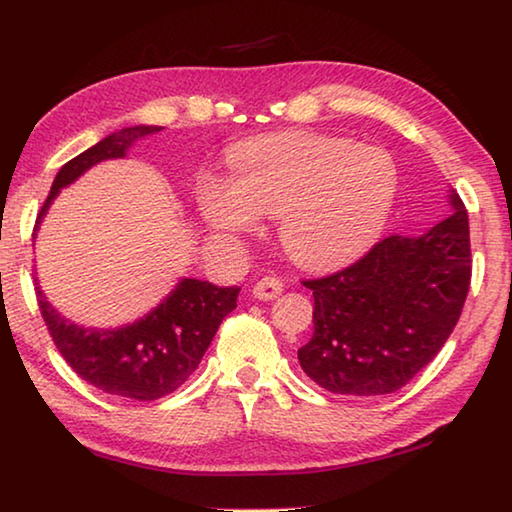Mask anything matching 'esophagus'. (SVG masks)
Wrapping results in <instances>:
<instances>
[{
  "mask_svg": "<svg viewBox=\"0 0 512 512\" xmlns=\"http://www.w3.org/2000/svg\"><path fill=\"white\" fill-rule=\"evenodd\" d=\"M282 289H284V284H282L280 277L266 275V277H262V280H259V282L255 284V287H253V296H255L257 300H273V298L280 296Z\"/></svg>",
  "mask_w": 512,
  "mask_h": 512,
  "instance_id": "34e87169",
  "label": "esophagus"
}]
</instances>
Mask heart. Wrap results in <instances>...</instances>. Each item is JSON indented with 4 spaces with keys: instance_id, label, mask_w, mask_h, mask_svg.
<instances>
[{
    "instance_id": "b5f03b06",
    "label": "heart",
    "mask_w": 512,
    "mask_h": 512,
    "mask_svg": "<svg viewBox=\"0 0 512 512\" xmlns=\"http://www.w3.org/2000/svg\"><path fill=\"white\" fill-rule=\"evenodd\" d=\"M395 192L397 169L384 149L318 133H282L237 144L230 180L205 173L196 203L219 235L255 230L259 214L280 216L282 246L298 264L334 268L375 244Z\"/></svg>"
}]
</instances>
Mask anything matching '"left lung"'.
<instances>
[{
    "label": "left lung",
    "mask_w": 512,
    "mask_h": 512,
    "mask_svg": "<svg viewBox=\"0 0 512 512\" xmlns=\"http://www.w3.org/2000/svg\"><path fill=\"white\" fill-rule=\"evenodd\" d=\"M420 237L391 235L352 266L307 280L314 291V336L298 350L309 379L336 395L400 391L436 357L470 291L467 210Z\"/></svg>",
    "instance_id": "8db88e82"
}]
</instances>
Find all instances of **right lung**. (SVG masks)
Listing matches in <instances>:
<instances>
[{"mask_svg": "<svg viewBox=\"0 0 512 512\" xmlns=\"http://www.w3.org/2000/svg\"><path fill=\"white\" fill-rule=\"evenodd\" d=\"M158 131V126L121 128L63 164L38 214L36 230L60 189L74 183L92 164L124 158L140 137ZM36 296L51 339L76 375L108 395L151 402L183 386L198 368L221 320L237 307L239 289H221L212 282L185 277L144 318L115 329L69 323L49 305L40 287Z\"/></svg>", "mask_w": 512, "mask_h": 512, "instance_id": "add662e5", "label": "right lung"}]
</instances>
